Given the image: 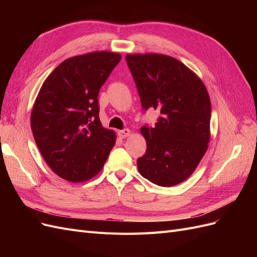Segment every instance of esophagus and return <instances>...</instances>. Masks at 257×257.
<instances>
[{"mask_svg":"<svg viewBox=\"0 0 257 257\" xmlns=\"http://www.w3.org/2000/svg\"><path fill=\"white\" fill-rule=\"evenodd\" d=\"M130 133H131V131L128 128H124V130H121L118 132V136L120 138H125L130 135Z\"/></svg>","mask_w":257,"mask_h":257,"instance_id":"34e87169","label":"esophagus"}]
</instances>
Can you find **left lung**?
Listing matches in <instances>:
<instances>
[{
    "label": "left lung",
    "mask_w": 257,
    "mask_h": 257,
    "mask_svg": "<svg viewBox=\"0 0 257 257\" xmlns=\"http://www.w3.org/2000/svg\"><path fill=\"white\" fill-rule=\"evenodd\" d=\"M144 110L160 111L155 126L141 128L147 150L141 175L160 186L188 179L208 149L211 103L205 84L182 62L164 54H127Z\"/></svg>",
    "instance_id": "8db88e82"
}]
</instances>
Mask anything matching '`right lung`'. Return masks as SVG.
Returning <instances> with one entry per match:
<instances>
[{
  "instance_id": "obj_1",
  "label": "right lung",
  "mask_w": 257,
  "mask_h": 257,
  "mask_svg": "<svg viewBox=\"0 0 257 257\" xmlns=\"http://www.w3.org/2000/svg\"><path fill=\"white\" fill-rule=\"evenodd\" d=\"M121 60L96 51L69 58L47 77L31 114L35 143L59 177L89 180L102 170L115 143L114 132L99 120L98 93Z\"/></svg>"
}]
</instances>
